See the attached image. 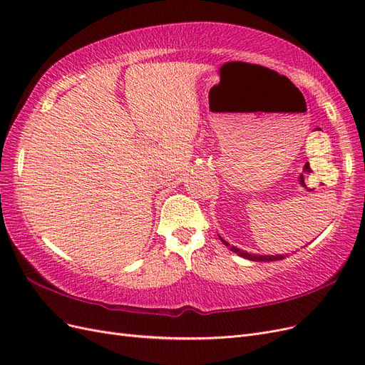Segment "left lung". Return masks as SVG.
Segmentation results:
<instances>
[{"label":"left lung","instance_id":"obj_1","mask_svg":"<svg viewBox=\"0 0 365 365\" xmlns=\"http://www.w3.org/2000/svg\"><path fill=\"white\" fill-rule=\"evenodd\" d=\"M219 239L222 240V244H224L225 247H228L231 251L236 252L237 256L244 257V259H247V260H251V262H274V260H282V259H284L286 256H288V254H275V256H272V254H251V252H247V251L240 250V248H237V247H235V245H230L228 242L224 240L220 236H219Z\"/></svg>","mask_w":365,"mask_h":365}]
</instances>
